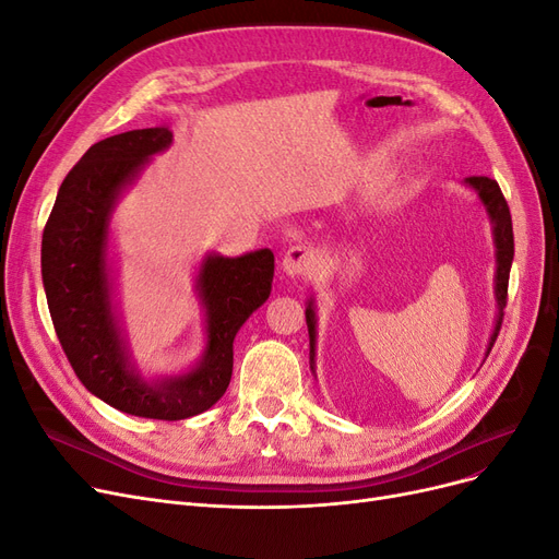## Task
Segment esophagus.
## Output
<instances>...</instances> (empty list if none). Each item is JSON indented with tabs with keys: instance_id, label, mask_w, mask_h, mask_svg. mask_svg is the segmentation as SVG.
I'll return each mask as SVG.
<instances>
[{
	"instance_id": "obj_1",
	"label": "esophagus",
	"mask_w": 559,
	"mask_h": 559,
	"mask_svg": "<svg viewBox=\"0 0 559 559\" xmlns=\"http://www.w3.org/2000/svg\"><path fill=\"white\" fill-rule=\"evenodd\" d=\"M282 267L284 273L289 277H302V275H312L317 270V253L310 247L296 245L289 251L284 253L282 259Z\"/></svg>"
}]
</instances>
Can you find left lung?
Listing matches in <instances>:
<instances>
[{
  "mask_svg": "<svg viewBox=\"0 0 559 559\" xmlns=\"http://www.w3.org/2000/svg\"><path fill=\"white\" fill-rule=\"evenodd\" d=\"M464 183L471 191H476L478 200L489 216V224H492V240H495V259H497V273H495V300H497V319H495V331L489 335L487 352H492V345L501 329L503 308H506V296H509V275L513 265V222H511V210L506 205V198L499 189V183L489 177H466ZM306 321H308V333H310V368L314 373V347H317V314H314V298L308 300L306 308Z\"/></svg>",
  "mask_w": 559,
  "mask_h": 559,
  "instance_id": "obj_1",
  "label": "left lung"
}]
</instances>
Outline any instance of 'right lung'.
<instances>
[{
	"instance_id": "add662e5",
	"label": "right lung",
	"mask_w": 559,
	"mask_h": 559,
	"mask_svg": "<svg viewBox=\"0 0 559 559\" xmlns=\"http://www.w3.org/2000/svg\"><path fill=\"white\" fill-rule=\"evenodd\" d=\"M173 144L165 126L114 134L93 144L64 177L41 240V280L58 341L76 378L111 408L148 419H186L222 399L233 376V341L273 289L270 249L207 253L195 277L205 310V352L179 376L144 378L114 302L109 226L116 202Z\"/></svg>"
}]
</instances>
